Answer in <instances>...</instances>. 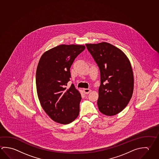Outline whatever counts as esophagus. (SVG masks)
I'll return each instance as SVG.
<instances>
[{
    "instance_id": "esophagus-1",
    "label": "esophagus",
    "mask_w": 159,
    "mask_h": 159,
    "mask_svg": "<svg viewBox=\"0 0 159 159\" xmlns=\"http://www.w3.org/2000/svg\"><path fill=\"white\" fill-rule=\"evenodd\" d=\"M83 91L85 94H89L91 92V90L89 89H84Z\"/></svg>"
}]
</instances>
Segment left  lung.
Wrapping results in <instances>:
<instances>
[{"label":"left lung","instance_id":"8db88e82","mask_svg":"<svg viewBox=\"0 0 159 159\" xmlns=\"http://www.w3.org/2000/svg\"><path fill=\"white\" fill-rule=\"evenodd\" d=\"M86 46L100 70L99 110L114 116L125 108L132 96L134 78L130 61L122 51L107 42L86 43Z\"/></svg>","mask_w":159,"mask_h":159}]
</instances>
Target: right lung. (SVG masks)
<instances>
[{
    "label": "right lung",
    "instance_id": "add662e5",
    "mask_svg": "<svg viewBox=\"0 0 159 159\" xmlns=\"http://www.w3.org/2000/svg\"><path fill=\"white\" fill-rule=\"evenodd\" d=\"M84 45H61L43 53L36 70L37 95L42 108L56 122L67 125L78 117L81 97L74 84L67 88L70 69Z\"/></svg>",
    "mask_w": 159,
    "mask_h": 159
}]
</instances>
